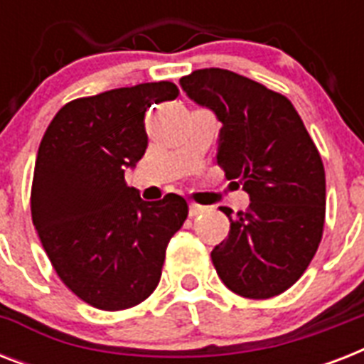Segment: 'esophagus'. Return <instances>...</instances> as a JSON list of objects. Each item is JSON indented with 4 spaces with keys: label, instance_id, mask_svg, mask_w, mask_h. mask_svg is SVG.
<instances>
[{
    "label": "esophagus",
    "instance_id": "34e87169",
    "mask_svg": "<svg viewBox=\"0 0 364 364\" xmlns=\"http://www.w3.org/2000/svg\"><path fill=\"white\" fill-rule=\"evenodd\" d=\"M202 213H205L204 205L194 204V202H191V204H188V215L198 217V215H202Z\"/></svg>",
    "mask_w": 364,
    "mask_h": 364
}]
</instances>
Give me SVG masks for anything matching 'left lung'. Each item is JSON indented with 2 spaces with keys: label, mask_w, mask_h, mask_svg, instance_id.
<instances>
[{
  "label": "left lung",
  "mask_w": 364,
  "mask_h": 364,
  "mask_svg": "<svg viewBox=\"0 0 364 364\" xmlns=\"http://www.w3.org/2000/svg\"><path fill=\"white\" fill-rule=\"evenodd\" d=\"M196 104L223 122L217 164L249 194L230 217L228 238L211 251L232 293L272 299L310 266L325 225V168L304 122L283 94L234 71L208 68L179 79Z\"/></svg>",
  "instance_id": "8db88e82"
}]
</instances>
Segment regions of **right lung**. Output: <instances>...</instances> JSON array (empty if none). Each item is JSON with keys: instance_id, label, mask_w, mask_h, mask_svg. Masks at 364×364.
Segmentation results:
<instances>
[{"instance_id": "obj_1", "label": "right lung", "mask_w": 364, "mask_h": 364, "mask_svg": "<svg viewBox=\"0 0 364 364\" xmlns=\"http://www.w3.org/2000/svg\"><path fill=\"white\" fill-rule=\"evenodd\" d=\"M177 94L160 81L73 100L37 151L33 227L65 287L98 310H128L153 293L166 247L188 215L179 194L143 202L124 181L147 149L145 111Z\"/></svg>"}]
</instances>
